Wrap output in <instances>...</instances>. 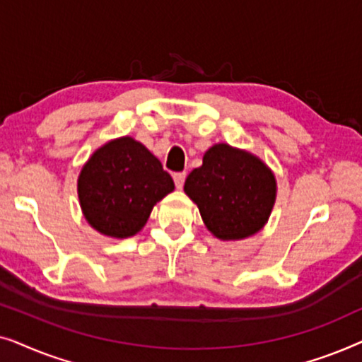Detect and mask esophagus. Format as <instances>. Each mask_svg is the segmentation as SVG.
Returning a JSON list of instances; mask_svg holds the SVG:
<instances>
[{
	"instance_id": "34e87169",
	"label": "esophagus",
	"mask_w": 362,
	"mask_h": 362,
	"mask_svg": "<svg viewBox=\"0 0 362 362\" xmlns=\"http://www.w3.org/2000/svg\"><path fill=\"white\" fill-rule=\"evenodd\" d=\"M173 180H175V185H176L177 189H181L182 185H185L186 173H176V175H173Z\"/></svg>"
}]
</instances>
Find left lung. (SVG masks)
<instances>
[{
    "mask_svg": "<svg viewBox=\"0 0 362 362\" xmlns=\"http://www.w3.org/2000/svg\"><path fill=\"white\" fill-rule=\"evenodd\" d=\"M185 192L207 230L219 240H242L264 229L276 199V180L254 153L216 143L189 173Z\"/></svg>",
    "mask_w": 362,
    "mask_h": 362,
    "instance_id": "left-lung-1",
    "label": "left lung"
}]
</instances>
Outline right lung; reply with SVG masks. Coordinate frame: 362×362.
I'll use <instances>...</instances> for the list:
<instances>
[{
	"mask_svg": "<svg viewBox=\"0 0 362 362\" xmlns=\"http://www.w3.org/2000/svg\"><path fill=\"white\" fill-rule=\"evenodd\" d=\"M173 191L170 173L132 136L113 138L97 148L77 177L83 217L88 226L112 239L138 234L156 202Z\"/></svg>",
	"mask_w": 362,
	"mask_h": 362,
	"instance_id": "obj_1",
	"label": "right lung"
}]
</instances>
